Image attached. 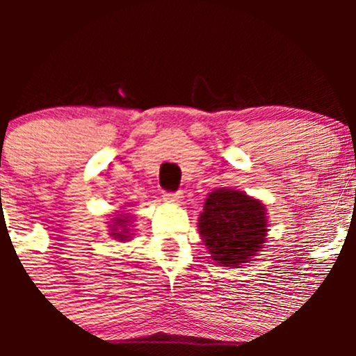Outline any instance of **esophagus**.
Masks as SVG:
<instances>
[{
  "label": "esophagus",
  "instance_id": "esophagus-1",
  "mask_svg": "<svg viewBox=\"0 0 356 356\" xmlns=\"http://www.w3.org/2000/svg\"><path fill=\"white\" fill-rule=\"evenodd\" d=\"M182 198V193L177 191V193H163V200L167 201V203H179Z\"/></svg>",
  "mask_w": 356,
  "mask_h": 356
}]
</instances>
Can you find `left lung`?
Wrapping results in <instances>:
<instances>
[{"label":"left lung","mask_w":356,"mask_h":356,"mask_svg":"<svg viewBox=\"0 0 356 356\" xmlns=\"http://www.w3.org/2000/svg\"><path fill=\"white\" fill-rule=\"evenodd\" d=\"M198 227L215 264L241 267L264 248L267 210L246 193L215 189L204 201Z\"/></svg>","instance_id":"left-lung-1"}]
</instances>
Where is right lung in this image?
I'll list each match as a JSON object with an SVG mask.
<instances>
[{"mask_svg":"<svg viewBox=\"0 0 356 356\" xmlns=\"http://www.w3.org/2000/svg\"><path fill=\"white\" fill-rule=\"evenodd\" d=\"M111 222H113V224H111L110 236H113L118 241H127V239L131 238V234H129V231H131V229H129L131 215H117Z\"/></svg>","mask_w":356,"mask_h":356,"instance_id":"add662e5","label":"right lung"}]
</instances>
